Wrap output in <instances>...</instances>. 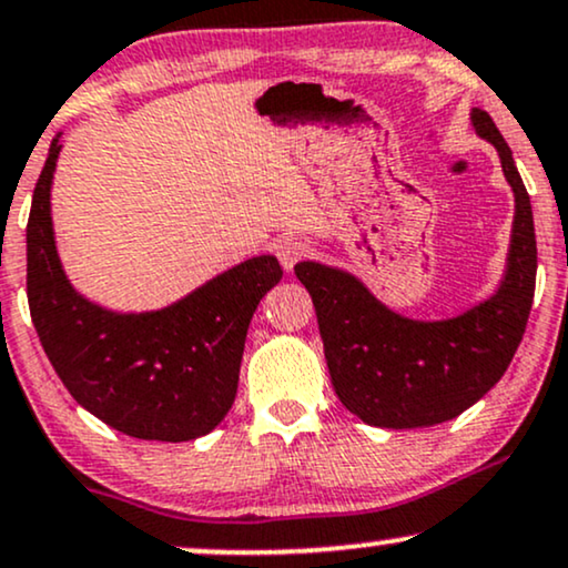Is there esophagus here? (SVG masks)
I'll return each mask as SVG.
<instances>
[{
  "mask_svg": "<svg viewBox=\"0 0 568 568\" xmlns=\"http://www.w3.org/2000/svg\"><path fill=\"white\" fill-rule=\"evenodd\" d=\"M310 254V245L304 241H296V237H291V241H283L277 245V258L280 264H283L285 272H291L293 266H296L302 258Z\"/></svg>",
  "mask_w": 568,
  "mask_h": 568,
  "instance_id": "1",
  "label": "esophagus"
}]
</instances>
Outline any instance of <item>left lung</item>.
Returning a JSON list of instances; mask_svg holds the SVG:
<instances>
[{
    "label": "left lung",
    "mask_w": 568,
    "mask_h": 568,
    "mask_svg": "<svg viewBox=\"0 0 568 568\" xmlns=\"http://www.w3.org/2000/svg\"><path fill=\"white\" fill-rule=\"evenodd\" d=\"M476 134L495 145L516 195L505 277L487 302L449 320H409L388 310L352 272L298 262L323 336L341 405L378 428H426L481 399L521 344L537 280L531 203L508 142L487 111L474 108Z\"/></svg>",
    "instance_id": "left-lung-1"
}]
</instances>
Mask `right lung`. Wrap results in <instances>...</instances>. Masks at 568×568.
I'll return each instance as SVG.
<instances>
[{
	"label": "right lung",
	"mask_w": 568,
	"mask_h": 568,
	"mask_svg": "<svg viewBox=\"0 0 568 568\" xmlns=\"http://www.w3.org/2000/svg\"><path fill=\"white\" fill-rule=\"evenodd\" d=\"M60 150L58 134L26 227L31 320L54 373L115 432L148 442L206 436L235 402L251 317L283 277L277 258H245L163 310L113 312L89 302L54 243L50 195Z\"/></svg>",
	"instance_id": "1"
}]
</instances>
